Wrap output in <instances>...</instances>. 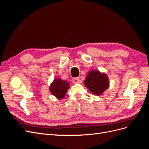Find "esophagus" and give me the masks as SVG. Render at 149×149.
I'll return each instance as SVG.
<instances>
[{"label":"esophagus","mask_w":149,"mask_h":149,"mask_svg":"<svg viewBox=\"0 0 149 149\" xmlns=\"http://www.w3.org/2000/svg\"><path fill=\"white\" fill-rule=\"evenodd\" d=\"M73 81L74 83H79L80 82V79L79 78H73Z\"/></svg>","instance_id":"34e87169"}]
</instances>
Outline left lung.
I'll return each instance as SVG.
<instances>
[{
	"mask_svg": "<svg viewBox=\"0 0 149 149\" xmlns=\"http://www.w3.org/2000/svg\"><path fill=\"white\" fill-rule=\"evenodd\" d=\"M84 83L90 91L97 96L101 95L109 86L107 76L98 70L90 71Z\"/></svg>",
	"mask_w": 149,
	"mask_h": 149,
	"instance_id": "8db88e82",
	"label": "left lung"
}]
</instances>
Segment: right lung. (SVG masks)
Instances as JSON below:
<instances>
[{
	"label": "right lung",
	"instance_id": "1",
	"mask_svg": "<svg viewBox=\"0 0 149 149\" xmlns=\"http://www.w3.org/2000/svg\"><path fill=\"white\" fill-rule=\"evenodd\" d=\"M70 88V84L65 80L56 78L49 86V91L53 96L57 97L58 100H61Z\"/></svg>",
	"mask_w": 149,
	"mask_h": 149
}]
</instances>
